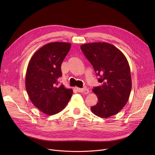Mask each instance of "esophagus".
<instances>
[{
    "mask_svg": "<svg viewBox=\"0 0 155 155\" xmlns=\"http://www.w3.org/2000/svg\"><path fill=\"white\" fill-rule=\"evenodd\" d=\"M75 89L79 92H87V93L88 92V91L86 88V87H84V88L75 87Z\"/></svg>",
    "mask_w": 155,
    "mask_h": 155,
    "instance_id": "34e87169",
    "label": "esophagus"
}]
</instances>
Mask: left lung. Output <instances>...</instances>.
<instances>
[{
    "instance_id": "8db88e82",
    "label": "left lung",
    "mask_w": 155,
    "mask_h": 155,
    "mask_svg": "<svg viewBox=\"0 0 155 155\" xmlns=\"http://www.w3.org/2000/svg\"><path fill=\"white\" fill-rule=\"evenodd\" d=\"M80 48L99 76L101 84L92 90L98 102L91 107V111L102 118L116 114L128 101L132 87L126 56L116 46L105 42L84 44Z\"/></svg>"
}]
</instances>
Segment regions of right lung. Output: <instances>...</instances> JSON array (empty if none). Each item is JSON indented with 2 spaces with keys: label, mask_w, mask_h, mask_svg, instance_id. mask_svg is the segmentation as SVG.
<instances>
[{
  "label": "right lung",
  "mask_w": 155,
  "mask_h": 155,
  "mask_svg": "<svg viewBox=\"0 0 155 155\" xmlns=\"http://www.w3.org/2000/svg\"><path fill=\"white\" fill-rule=\"evenodd\" d=\"M71 44L53 42L42 46L29 62L26 74V89L35 107L48 115L61 111L73 94L70 88L59 84L61 63Z\"/></svg>",
  "instance_id": "add662e5"
}]
</instances>
